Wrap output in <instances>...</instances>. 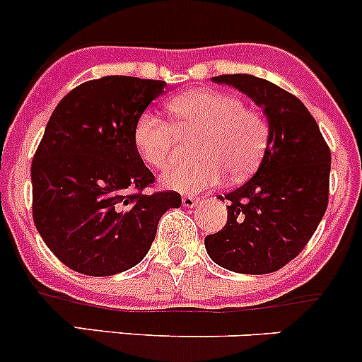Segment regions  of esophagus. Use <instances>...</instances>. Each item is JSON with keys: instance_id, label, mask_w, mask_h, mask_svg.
<instances>
[{"instance_id": "esophagus-1", "label": "esophagus", "mask_w": 362, "mask_h": 362, "mask_svg": "<svg viewBox=\"0 0 362 362\" xmlns=\"http://www.w3.org/2000/svg\"><path fill=\"white\" fill-rule=\"evenodd\" d=\"M198 202H199V198H194V196H191V194L182 196V204H184V206H187V208L196 206V204H198Z\"/></svg>"}]
</instances>
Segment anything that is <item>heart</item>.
<instances>
[{
    "mask_svg": "<svg viewBox=\"0 0 362 362\" xmlns=\"http://www.w3.org/2000/svg\"><path fill=\"white\" fill-rule=\"evenodd\" d=\"M168 122L156 112H144L133 127L138 156L154 170H166L180 136H196L198 159L173 168L163 177L166 187L199 192L249 177L259 166L269 140V126L257 108L245 107L231 93L194 89L168 101Z\"/></svg>",
    "mask_w": 362,
    "mask_h": 362,
    "instance_id": "b5f03b06",
    "label": "heart"
}]
</instances>
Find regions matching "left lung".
I'll use <instances>...</instances> for the list:
<instances>
[{"instance_id":"obj_1","label":"left lung","mask_w":362,"mask_h":362,"mask_svg":"<svg viewBox=\"0 0 362 362\" xmlns=\"http://www.w3.org/2000/svg\"><path fill=\"white\" fill-rule=\"evenodd\" d=\"M264 108L269 140L254 177L228 199V222L204 238L208 255L249 275L276 272L305 249L329 202L331 151L305 105L282 87L252 75H218Z\"/></svg>"}]
</instances>
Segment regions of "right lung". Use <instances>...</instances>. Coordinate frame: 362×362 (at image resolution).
<instances>
[{
    "instance_id": "obj_1",
    "label": "right lung",
    "mask_w": 362,
    "mask_h": 362,
    "mask_svg": "<svg viewBox=\"0 0 362 362\" xmlns=\"http://www.w3.org/2000/svg\"><path fill=\"white\" fill-rule=\"evenodd\" d=\"M163 80L101 76L80 83L50 115L33 156V221L45 245L73 272H126L151 249L158 222L178 208L177 191H158L133 141Z\"/></svg>"
}]
</instances>
